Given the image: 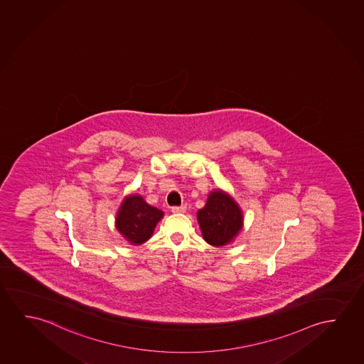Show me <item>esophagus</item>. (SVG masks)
<instances>
[{
	"mask_svg": "<svg viewBox=\"0 0 364 364\" xmlns=\"http://www.w3.org/2000/svg\"><path fill=\"white\" fill-rule=\"evenodd\" d=\"M186 210V205H180V207H173L171 208V212L173 213H184Z\"/></svg>",
	"mask_w": 364,
	"mask_h": 364,
	"instance_id": "esophagus-1",
	"label": "esophagus"
}]
</instances>
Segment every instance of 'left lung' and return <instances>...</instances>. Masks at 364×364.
<instances>
[{"label":"left lung","instance_id":"8db88e82","mask_svg":"<svg viewBox=\"0 0 364 364\" xmlns=\"http://www.w3.org/2000/svg\"><path fill=\"white\" fill-rule=\"evenodd\" d=\"M203 238L212 246H224L241 230L243 217L238 204L222 191L208 196L205 207L198 212Z\"/></svg>","mask_w":364,"mask_h":364}]
</instances>
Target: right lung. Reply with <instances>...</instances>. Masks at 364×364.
<instances>
[{
	"instance_id": "right-lung-1",
	"label": "right lung",
	"mask_w": 364,
	"mask_h": 364,
	"mask_svg": "<svg viewBox=\"0 0 364 364\" xmlns=\"http://www.w3.org/2000/svg\"><path fill=\"white\" fill-rule=\"evenodd\" d=\"M164 213L149 205L141 196H129L118 210L116 224L121 235L132 245H142L151 237Z\"/></svg>"
}]
</instances>
